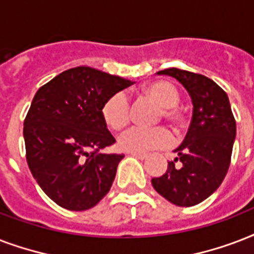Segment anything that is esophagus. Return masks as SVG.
Wrapping results in <instances>:
<instances>
[{
	"label": "esophagus",
	"instance_id": "obj_1",
	"mask_svg": "<svg viewBox=\"0 0 254 254\" xmlns=\"http://www.w3.org/2000/svg\"><path fill=\"white\" fill-rule=\"evenodd\" d=\"M131 156L139 159V160H144V159H147V154H139V152H131Z\"/></svg>",
	"mask_w": 254,
	"mask_h": 254
}]
</instances>
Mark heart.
Listing matches in <instances>:
<instances>
[{
  "label": "heart",
  "instance_id": "heart-1",
  "mask_svg": "<svg viewBox=\"0 0 254 254\" xmlns=\"http://www.w3.org/2000/svg\"><path fill=\"white\" fill-rule=\"evenodd\" d=\"M144 91L162 106V115L167 121L179 123L182 111L176 105L180 100V92L174 83L168 80H158L149 83ZM105 125L113 131H119L128 125L129 102L125 92H114L105 100L100 109ZM172 143V135L164 127H140L133 126L122 133L118 140L121 149L127 152L144 154L152 149L163 148Z\"/></svg>",
  "mask_w": 254,
  "mask_h": 254
}]
</instances>
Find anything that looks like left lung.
<instances>
[{
	"label": "left lung",
	"instance_id": "left-lung-1",
	"mask_svg": "<svg viewBox=\"0 0 254 254\" xmlns=\"http://www.w3.org/2000/svg\"><path fill=\"white\" fill-rule=\"evenodd\" d=\"M158 74L174 76L187 88L193 114L184 140L175 149L179 156L151 183L175 205L193 207L209 197L227 175L236 137L235 117L227 92L207 76L175 67ZM176 161L180 166L174 167Z\"/></svg>",
	"mask_w": 254,
	"mask_h": 254
}]
</instances>
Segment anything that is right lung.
I'll return each instance as SVG.
<instances>
[{
  "label": "right lung",
  "instance_id": "add662e5",
  "mask_svg": "<svg viewBox=\"0 0 254 254\" xmlns=\"http://www.w3.org/2000/svg\"><path fill=\"white\" fill-rule=\"evenodd\" d=\"M132 83L79 66L35 92L23 122L27 166L60 207L86 211L109 193L125 155L100 154L115 143L100 109L110 95Z\"/></svg>",
  "mask_w": 254,
  "mask_h": 254
}]
</instances>
